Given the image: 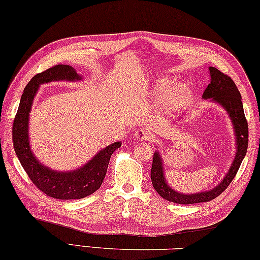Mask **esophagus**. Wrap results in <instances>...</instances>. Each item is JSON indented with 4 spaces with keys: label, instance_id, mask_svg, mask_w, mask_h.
Returning a JSON list of instances; mask_svg holds the SVG:
<instances>
[{
    "label": "esophagus",
    "instance_id": "1",
    "mask_svg": "<svg viewBox=\"0 0 260 260\" xmlns=\"http://www.w3.org/2000/svg\"><path fill=\"white\" fill-rule=\"evenodd\" d=\"M135 139L137 141H151L153 139V135L147 129L141 128L135 133Z\"/></svg>",
    "mask_w": 260,
    "mask_h": 260
}]
</instances>
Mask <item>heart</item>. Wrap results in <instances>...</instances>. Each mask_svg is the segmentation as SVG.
Instances as JSON below:
<instances>
[{"mask_svg": "<svg viewBox=\"0 0 260 260\" xmlns=\"http://www.w3.org/2000/svg\"><path fill=\"white\" fill-rule=\"evenodd\" d=\"M170 87V84H169V81H163V82H161V86L158 87V89H159V91L161 92H164L165 90L168 89V88ZM185 91H186V88L184 87V86H181V87H179L178 89L176 90H174V92H173V99H180V98H182L184 96V93H185Z\"/></svg>", "mask_w": 260, "mask_h": 260, "instance_id": "b5f03b06", "label": "heart"}]
</instances>
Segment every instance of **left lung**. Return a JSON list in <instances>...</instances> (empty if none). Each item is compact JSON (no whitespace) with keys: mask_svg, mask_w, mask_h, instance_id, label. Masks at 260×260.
<instances>
[{"mask_svg":"<svg viewBox=\"0 0 260 260\" xmlns=\"http://www.w3.org/2000/svg\"><path fill=\"white\" fill-rule=\"evenodd\" d=\"M211 81L204 90L202 97L204 99H211L218 103L227 110L233 121L236 142H237V153L233 164L225 174L223 180L210 191H203L193 194H184L170 187L164 178L163 162L159 153L156 151L153 155V163L151 169V179L154 189L165 200L179 204H192L208 202L219 197L227 189L233 182L235 176L238 172L240 164L244 159L247 148H248V124L245 117L244 107H242L240 92L237 88L234 80L229 76L222 74L214 67H209Z\"/></svg>","mask_w":260,"mask_h":260,"instance_id":"8db88e82","label":"left lung"}]
</instances>
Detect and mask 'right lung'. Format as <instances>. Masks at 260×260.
Listing matches in <instances>:
<instances>
[{
    "label": "right lung",
    "instance_id": "add662e5",
    "mask_svg": "<svg viewBox=\"0 0 260 260\" xmlns=\"http://www.w3.org/2000/svg\"><path fill=\"white\" fill-rule=\"evenodd\" d=\"M80 79L81 77L68 64L53 66L37 74L25 86L13 120V146L22 168L39 190L59 200L82 199L97 191L106 175L110 156L121 144L120 142L113 143L99 151L84 167L69 172H57L47 168L39 162L32 153L29 143V115L39 86L56 80L76 81Z\"/></svg>",
    "mask_w": 260,
    "mask_h": 260
}]
</instances>
